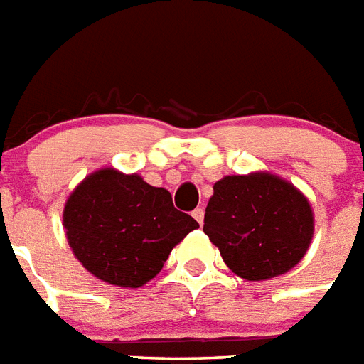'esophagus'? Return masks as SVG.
Masks as SVG:
<instances>
[{"mask_svg": "<svg viewBox=\"0 0 364 364\" xmlns=\"http://www.w3.org/2000/svg\"><path fill=\"white\" fill-rule=\"evenodd\" d=\"M191 216L196 218L197 222H199V225H203V220H205V210H203V208H196V210L191 212Z\"/></svg>", "mask_w": 364, "mask_h": 364, "instance_id": "1", "label": "esophagus"}]
</instances>
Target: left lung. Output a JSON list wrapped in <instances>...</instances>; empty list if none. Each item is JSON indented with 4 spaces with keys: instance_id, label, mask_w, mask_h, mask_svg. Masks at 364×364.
Instances as JSON below:
<instances>
[{
    "instance_id": "8db88e82",
    "label": "left lung",
    "mask_w": 364,
    "mask_h": 364,
    "mask_svg": "<svg viewBox=\"0 0 364 364\" xmlns=\"http://www.w3.org/2000/svg\"><path fill=\"white\" fill-rule=\"evenodd\" d=\"M203 231L235 274L269 280L304 257L314 212L306 197L276 174H232L214 184Z\"/></svg>"
}]
</instances>
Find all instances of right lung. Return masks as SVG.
<instances>
[{
  "mask_svg": "<svg viewBox=\"0 0 364 364\" xmlns=\"http://www.w3.org/2000/svg\"><path fill=\"white\" fill-rule=\"evenodd\" d=\"M73 254L88 272L120 287H141L199 223L174 208L165 188L105 167L73 190L63 208Z\"/></svg>",
  "mask_w": 364,
  "mask_h": 364,
  "instance_id": "1",
  "label": "right lung"
}]
</instances>
